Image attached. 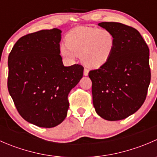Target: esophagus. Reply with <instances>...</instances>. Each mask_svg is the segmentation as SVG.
I'll use <instances>...</instances> for the list:
<instances>
[{
	"label": "esophagus",
	"mask_w": 157,
	"mask_h": 157,
	"mask_svg": "<svg viewBox=\"0 0 157 157\" xmlns=\"http://www.w3.org/2000/svg\"><path fill=\"white\" fill-rule=\"evenodd\" d=\"M89 74V70L87 68H84L83 70V74H84L85 76H87Z\"/></svg>",
	"instance_id": "34e87169"
}]
</instances>
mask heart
<instances>
[{
	"instance_id": "1",
	"label": "heart",
	"mask_w": 157,
	"mask_h": 157,
	"mask_svg": "<svg viewBox=\"0 0 157 157\" xmlns=\"http://www.w3.org/2000/svg\"><path fill=\"white\" fill-rule=\"evenodd\" d=\"M65 45L61 47V53L67 58L74 55L80 56L86 67L98 68L111 58L115 45V37L111 30L93 27H77L65 37Z\"/></svg>"
}]
</instances>
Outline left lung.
Here are the masks:
<instances>
[{
  "mask_svg": "<svg viewBox=\"0 0 157 157\" xmlns=\"http://www.w3.org/2000/svg\"><path fill=\"white\" fill-rule=\"evenodd\" d=\"M99 26L113 33L115 45L108 62L89 72L93 105L102 118L118 121L137 112L146 99L151 77L150 50L131 26L115 22Z\"/></svg>",
  "mask_w": 157,
  "mask_h": 157,
  "instance_id": "8db88e82",
  "label": "left lung"
}]
</instances>
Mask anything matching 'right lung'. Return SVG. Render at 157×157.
<instances>
[{"label":"right lung","instance_id":"right-lung-1","mask_svg":"<svg viewBox=\"0 0 157 157\" xmlns=\"http://www.w3.org/2000/svg\"><path fill=\"white\" fill-rule=\"evenodd\" d=\"M61 31L44 29L20 38L8 57L7 87L19 114L42 128L61 124L67 96L83 77V67H64L60 55Z\"/></svg>","mask_w":157,"mask_h":157}]
</instances>
